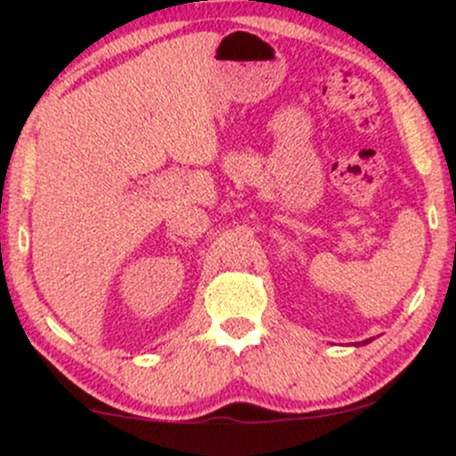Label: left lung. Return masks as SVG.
<instances>
[{
  "mask_svg": "<svg viewBox=\"0 0 456 456\" xmlns=\"http://www.w3.org/2000/svg\"><path fill=\"white\" fill-rule=\"evenodd\" d=\"M364 343H366V341H364Z\"/></svg>",
  "mask_w": 456,
  "mask_h": 456,
  "instance_id": "8db88e82",
  "label": "left lung"
}]
</instances>
